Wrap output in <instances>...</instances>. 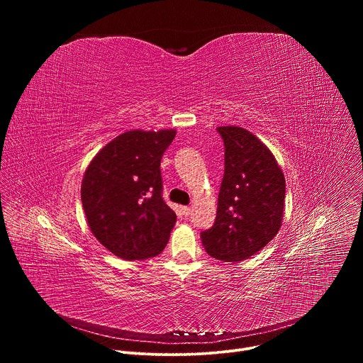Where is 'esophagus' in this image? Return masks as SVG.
<instances>
[{
  "instance_id": "1",
  "label": "esophagus",
  "mask_w": 363,
  "mask_h": 363,
  "mask_svg": "<svg viewBox=\"0 0 363 363\" xmlns=\"http://www.w3.org/2000/svg\"><path fill=\"white\" fill-rule=\"evenodd\" d=\"M182 214H184L185 217H189V214H191V208H189V206H182Z\"/></svg>"
}]
</instances>
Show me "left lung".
<instances>
[{
  "label": "left lung",
  "instance_id": "obj_1",
  "mask_svg": "<svg viewBox=\"0 0 363 363\" xmlns=\"http://www.w3.org/2000/svg\"><path fill=\"white\" fill-rule=\"evenodd\" d=\"M224 140V178L214 225L201 233L208 255L241 262L266 247L279 233L284 213L286 179L272 150L238 126H220Z\"/></svg>",
  "mask_w": 363,
  "mask_h": 363
}]
</instances>
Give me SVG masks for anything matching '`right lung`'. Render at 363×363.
<instances>
[{
  "instance_id": "add662e5",
  "label": "right lung",
  "mask_w": 363,
  "mask_h": 363,
  "mask_svg": "<svg viewBox=\"0 0 363 363\" xmlns=\"http://www.w3.org/2000/svg\"><path fill=\"white\" fill-rule=\"evenodd\" d=\"M175 135L174 129L128 130L101 147L84 172L87 224L123 260L150 258L167 247L177 216L162 198L161 160Z\"/></svg>"
}]
</instances>
